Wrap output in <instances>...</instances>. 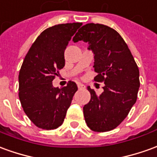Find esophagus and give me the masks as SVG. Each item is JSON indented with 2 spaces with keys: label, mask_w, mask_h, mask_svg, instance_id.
I'll use <instances>...</instances> for the list:
<instances>
[{
  "label": "esophagus",
  "mask_w": 157,
  "mask_h": 157,
  "mask_svg": "<svg viewBox=\"0 0 157 157\" xmlns=\"http://www.w3.org/2000/svg\"><path fill=\"white\" fill-rule=\"evenodd\" d=\"M77 86H78L79 89H83V88H85V85H83L81 82H78V83H77Z\"/></svg>",
  "instance_id": "34e87169"
}]
</instances>
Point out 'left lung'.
Wrapping results in <instances>:
<instances>
[{
	"label": "left lung",
	"mask_w": 157,
	"mask_h": 157,
	"mask_svg": "<svg viewBox=\"0 0 157 157\" xmlns=\"http://www.w3.org/2000/svg\"><path fill=\"white\" fill-rule=\"evenodd\" d=\"M83 40L94 54L96 82H104V92L98 95L87 86L90 101L83 114L87 127L94 132H107L116 128L135 104L140 88V71L120 34L100 24L83 25L73 41Z\"/></svg>",
	"instance_id": "8db88e82"
}]
</instances>
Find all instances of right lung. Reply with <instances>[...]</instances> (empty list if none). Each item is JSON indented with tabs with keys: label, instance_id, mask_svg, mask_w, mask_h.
Segmentation results:
<instances>
[{
	"label": "right lung",
	"instance_id": "add662e5",
	"mask_svg": "<svg viewBox=\"0 0 157 157\" xmlns=\"http://www.w3.org/2000/svg\"><path fill=\"white\" fill-rule=\"evenodd\" d=\"M82 23L57 25L40 33L25 56L18 75V97L24 111L36 127L46 130L62 125L77 86L62 88L52 81L65 64L64 51Z\"/></svg>",
	"mask_w": 157,
	"mask_h": 157
}]
</instances>
